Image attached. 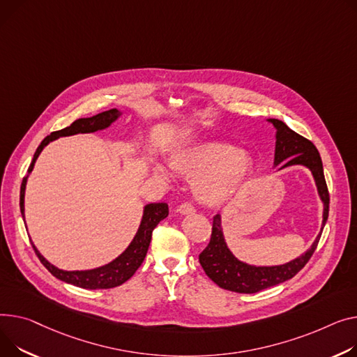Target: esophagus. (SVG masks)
<instances>
[{
  "label": "esophagus",
  "mask_w": 357,
  "mask_h": 357,
  "mask_svg": "<svg viewBox=\"0 0 357 357\" xmlns=\"http://www.w3.org/2000/svg\"><path fill=\"white\" fill-rule=\"evenodd\" d=\"M182 215H191V213L195 212V206L191 202H183L179 209H178Z\"/></svg>",
  "instance_id": "34e87169"
}]
</instances>
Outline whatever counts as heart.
<instances>
[{
  "label": "heart",
  "mask_w": 357,
  "mask_h": 357,
  "mask_svg": "<svg viewBox=\"0 0 357 357\" xmlns=\"http://www.w3.org/2000/svg\"><path fill=\"white\" fill-rule=\"evenodd\" d=\"M169 163L178 174L195 178V195L212 206L238 195L252 171V159L245 151L232 149L221 142H199L176 151ZM156 172L168 176L163 166H158Z\"/></svg>",
  "instance_id": "b5f03b06"
}]
</instances>
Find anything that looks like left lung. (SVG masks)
<instances>
[{"instance_id":"1","label":"left lung","mask_w":357,"mask_h":357,"mask_svg":"<svg viewBox=\"0 0 357 357\" xmlns=\"http://www.w3.org/2000/svg\"><path fill=\"white\" fill-rule=\"evenodd\" d=\"M268 122L275 128V153H274V166L281 165V168H287L293 165H303L312 171L319 197L324 205L323 208V224L321 231L326 225L328 217V191L323 172V163L317 148L313 142L303 137L301 135L291 130L286 123L278 119H268ZM321 232L317 235L313 245L308 248L303 255L290 261L282 266L271 267H255L243 263L227 247L222 227L221 215L217 213L212 221V234L206 248L199 254V263L205 274L224 290L252 294L268 287L277 286L280 282L293 278L312 258L313 252L317 248Z\"/></svg>"}]
</instances>
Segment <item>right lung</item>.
Returning a JSON list of instances; mask_svg holds the SVG:
<instances>
[{
	"label": "right lung",
	"mask_w": 357,
	"mask_h": 357,
	"mask_svg": "<svg viewBox=\"0 0 357 357\" xmlns=\"http://www.w3.org/2000/svg\"><path fill=\"white\" fill-rule=\"evenodd\" d=\"M122 114L121 110L117 109H110L106 112H102L96 116L91 117H83V119H77L70 126L53 132L52 135L47 136L40 146L37 148L34 158L30 163L29 168V174H31L34 163L38 158V155L41 153V151L50 144V142L61 137V136H71V135H77V133H93V132H99L103 130L106 128H109L114 121H117V117ZM27 176L22 178L21 182V189H20V209H21V215L24 218V195H26V183H27ZM169 213V208L168 204L165 202H158V204H148L144 209V217H142L139 229L135 235V238L132 240V243L129 244V247L119 255L117 258H114L112 263L102 266L99 268H93V270H84V271H66V270H60L57 267H54L53 264H50L40 252L38 250L34 247V244L31 243L38 259L41 261V264L49 270L56 278L73 284V286L82 287V289H87V290H99V289H113L121 286L125 281H128L135 273L136 270L140 267V264L144 263V259L146 257L151 240H152V232L155 229V227L168 217Z\"/></svg>",
	"instance_id": "add662e5"
}]
</instances>
